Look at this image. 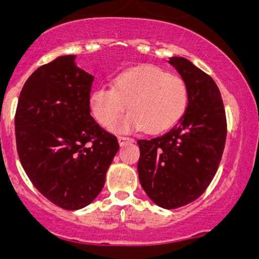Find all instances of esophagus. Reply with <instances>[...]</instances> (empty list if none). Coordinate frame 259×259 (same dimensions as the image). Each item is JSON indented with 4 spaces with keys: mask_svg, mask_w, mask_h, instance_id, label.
<instances>
[{
    "mask_svg": "<svg viewBox=\"0 0 259 259\" xmlns=\"http://www.w3.org/2000/svg\"><path fill=\"white\" fill-rule=\"evenodd\" d=\"M117 142H119L120 145H124V144H126V143L134 142V139H133V138H129V137H119L117 138Z\"/></svg>",
    "mask_w": 259,
    "mask_h": 259,
    "instance_id": "obj_1",
    "label": "esophagus"
}]
</instances>
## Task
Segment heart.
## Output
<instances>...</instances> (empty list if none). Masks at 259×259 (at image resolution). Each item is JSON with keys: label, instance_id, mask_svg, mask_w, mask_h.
Returning a JSON list of instances; mask_svg holds the SVG:
<instances>
[{"label": "heart", "instance_id": "1", "mask_svg": "<svg viewBox=\"0 0 259 259\" xmlns=\"http://www.w3.org/2000/svg\"><path fill=\"white\" fill-rule=\"evenodd\" d=\"M189 94L180 77L155 66H140L121 72L114 86H100L90 94V110L104 126L129 108V113L116 120L111 129L129 132L143 129L159 134L170 129L187 110Z\"/></svg>", "mask_w": 259, "mask_h": 259}]
</instances>
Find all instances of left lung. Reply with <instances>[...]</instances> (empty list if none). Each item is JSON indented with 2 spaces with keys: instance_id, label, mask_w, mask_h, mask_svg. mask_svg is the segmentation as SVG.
Listing matches in <instances>:
<instances>
[{
  "instance_id": "obj_1",
  "label": "left lung",
  "mask_w": 259,
  "mask_h": 259,
  "mask_svg": "<svg viewBox=\"0 0 259 259\" xmlns=\"http://www.w3.org/2000/svg\"><path fill=\"white\" fill-rule=\"evenodd\" d=\"M188 88L187 110L178 124L153 139L138 140V173L156 205L176 209L200 197L218 170L227 138L221 91L208 74L184 57H170Z\"/></svg>"
}]
</instances>
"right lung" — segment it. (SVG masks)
Returning <instances> with one entry per match:
<instances>
[{
	"label": "right lung",
	"instance_id": "right-lung-1",
	"mask_svg": "<svg viewBox=\"0 0 259 259\" xmlns=\"http://www.w3.org/2000/svg\"><path fill=\"white\" fill-rule=\"evenodd\" d=\"M66 55L23 85L15 115L18 158L36 189L67 210L90 204L119 150L116 137L90 115L94 76Z\"/></svg>",
	"mask_w": 259,
	"mask_h": 259
}]
</instances>
